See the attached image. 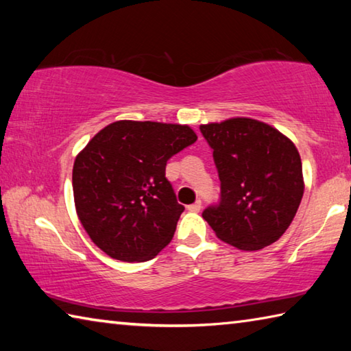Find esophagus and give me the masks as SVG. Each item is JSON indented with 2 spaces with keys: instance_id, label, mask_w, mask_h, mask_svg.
<instances>
[{
  "instance_id": "esophagus-1",
  "label": "esophagus",
  "mask_w": 351,
  "mask_h": 351,
  "mask_svg": "<svg viewBox=\"0 0 351 351\" xmlns=\"http://www.w3.org/2000/svg\"><path fill=\"white\" fill-rule=\"evenodd\" d=\"M187 209H189L190 212H199V210H201V201H199V199H198V201H195L193 204L187 206Z\"/></svg>"
}]
</instances>
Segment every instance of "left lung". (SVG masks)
<instances>
[{
	"label": "left lung",
	"mask_w": 351,
	"mask_h": 351,
	"mask_svg": "<svg viewBox=\"0 0 351 351\" xmlns=\"http://www.w3.org/2000/svg\"><path fill=\"white\" fill-rule=\"evenodd\" d=\"M199 130L221 181L219 204L207 207L203 218L219 240L241 251L276 243L293 223L305 190L294 142L251 117H230Z\"/></svg>",
	"instance_id": "8db88e82"
}]
</instances>
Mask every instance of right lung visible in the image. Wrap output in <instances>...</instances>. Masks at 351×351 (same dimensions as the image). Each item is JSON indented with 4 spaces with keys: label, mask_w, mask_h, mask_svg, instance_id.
<instances>
[{
    "label": "right lung",
    "mask_w": 351,
    "mask_h": 351,
    "mask_svg": "<svg viewBox=\"0 0 351 351\" xmlns=\"http://www.w3.org/2000/svg\"><path fill=\"white\" fill-rule=\"evenodd\" d=\"M197 139L180 123L116 121L88 142L74 161L73 190L94 245L128 263L152 260L169 245L184 206L165 165Z\"/></svg>",
    "instance_id": "1"
}]
</instances>
